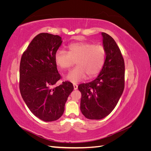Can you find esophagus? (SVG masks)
Returning <instances> with one entry per match:
<instances>
[{
	"instance_id": "esophagus-1",
	"label": "esophagus",
	"mask_w": 151,
	"mask_h": 151,
	"mask_svg": "<svg viewBox=\"0 0 151 151\" xmlns=\"http://www.w3.org/2000/svg\"><path fill=\"white\" fill-rule=\"evenodd\" d=\"M73 86H74V90H76V89H77V88H78V86H77L76 84H73Z\"/></svg>"
}]
</instances>
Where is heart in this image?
<instances>
[{"label": "heart", "instance_id": "b5f03b06", "mask_svg": "<svg viewBox=\"0 0 151 151\" xmlns=\"http://www.w3.org/2000/svg\"><path fill=\"white\" fill-rule=\"evenodd\" d=\"M68 52L58 50L55 53V62L62 70L68 69L75 64L66 75L65 78L72 83L84 79L87 75L92 78L101 70L106 58V51L101 45L88 43L77 42L68 46Z\"/></svg>", "mask_w": 151, "mask_h": 151}]
</instances>
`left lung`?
Masks as SVG:
<instances>
[{"label":"left lung","instance_id":"8db88e82","mask_svg":"<svg viewBox=\"0 0 151 151\" xmlns=\"http://www.w3.org/2000/svg\"><path fill=\"white\" fill-rule=\"evenodd\" d=\"M106 58L94 81L79 85L81 111L91 120H101L115 108L124 90L125 63L120 50L109 35L101 33Z\"/></svg>","mask_w":151,"mask_h":151}]
</instances>
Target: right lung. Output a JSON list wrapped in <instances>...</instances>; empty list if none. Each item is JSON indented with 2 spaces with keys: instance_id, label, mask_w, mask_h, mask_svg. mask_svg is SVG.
Listing matches in <instances>:
<instances>
[{
  "instance_id": "obj_1",
  "label": "right lung",
  "mask_w": 151,
  "mask_h": 151,
  "mask_svg": "<svg viewBox=\"0 0 151 151\" xmlns=\"http://www.w3.org/2000/svg\"><path fill=\"white\" fill-rule=\"evenodd\" d=\"M60 36L40 33L31 41L21 59L19 89L27 106L45 122L60 118L74 86L65 81L58 86L61 78L55 62V53L62 45Z\"/></svg>"
}]
</instances>
